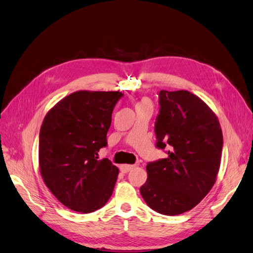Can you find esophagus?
Listing matches in <instances>:
<instances>
[{
    "label": "esophagus",
    "instance_id": "1",
    "mask_svg": "<svg viewBox=\"0 0 253 253\" xmlns=\"http://www.w3.org/2000/svg\"><path fill=\"white\" fill-rule=\"evenodd\" d=\"M133 168H134L133 165H122L121 166V171L123 173H127V172H129L130 170H132Z\"/></svg>",
    "mask_w": 253,
    "mask_h": 253
}]
</instances>
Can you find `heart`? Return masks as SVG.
<instances>
[{"label":"heart","mask_w":253,"mask_h":253,"mask_svg":"<svg viewBox=\"0 0 253 253\" xmlns=\"http://www.w3.org/2000/svg\"><path fill=\"white\" fill-rule=\"evenodd\" d=\"M141 102H148V101H147V100H146V99H143V100H142V101H141Z\"/></svg>","instance_id":"obj_1"}]
</instances>
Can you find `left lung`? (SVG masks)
<instances>
[{
	"mask_svg": "<svg viewBox=\"0 0 253 253\" xmlns=\"http://www.w3.org/2000/svg\"><path fill=\"white\" fill-rule=\"evenodd\" d=\"M157 147L168 157L146 166L140 193L152 210L175 216L197 206L215 185L223 137L215 112L188 90H160Z\"/></svg>",
	"mask_w": 253,
	"mask_h": 253,
	"instance_id": "8db88e82",
	"label": "left lung"
}]
</instances>
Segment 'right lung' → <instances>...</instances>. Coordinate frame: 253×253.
Segmentation results:
<instances>
[{
  "instance_id": "right-lung-1",
  "label": "right lung",
  "mask_w": 253,
  "mask_h": 253,
  "mask_svg": "<svg viewBox=\"0 0 253 253\" xmlns=\"http://www.w3.org/2000/svg\"><path fill=\"white\" fill-rule=\"evenodd\" d=\"M121 92L77 90L46 114L40 132L38 164L43 183L69 210L92 212L112 196L118 167L98 152L107 145Z\"/></svg>"
}]
</instances>
